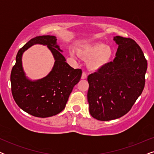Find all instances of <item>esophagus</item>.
<instances>
[{
    "label": "esophagus",
    "mask_w": 154,
    "mask_h": 154,
    "mask_svg": "<svg viewBox=\"0 0 154 154\" xmlns=\"http://www.w3.org/2000/svg\"><path fill=\"white\" fill-rule=\"evenodd\" d=\"M81 79H87V73H86L85 72H83V73H82Z\"/></svg>",
    "instance_id": "34e87169"
}]
</instances>
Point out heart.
Masks as SVG:
<instances>
[{
    "instance_id": "1",
    "label": "heart",
    "mask_w": 154,
    "mask_h": 154,
    "mask_svg": "<svg viewBox=\"0 0 154 154\" xmlns=\"http://www.w3.org/2000/svg\"><path fill=\"white\" fill-rule=\"evenodd\" d=\"M79 54L75 50H71V54L75 58H79L80 55L86 60H89V66L92 70H99L106 66L110 62L113 55L112 49L106 44L101 42L85 44L79 48Z\"/></svg>"
}]
</instances>
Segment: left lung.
Instances as JSON below:
<instances>
[{
    "label": "left lung",
    "mask_w": 154,
    "mask_h": 154,
    "mask_svg": "<svg viewBox=\"0 0 154 154\" xmlns=\"http://www.w3.org/2000/svg\"><path fill=\"white\" fill-rule=\"evenodd\" d=\"M113 40L119 45L114 60L88 76L90 113L102 121L129 112L145 85L147 61L141 48L129 38Z\"/></svg>",
    "instance_id": "obj_1"
}]
</instances>
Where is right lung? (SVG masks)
Listing matches in <instances>:
<instances>
[{
	"mask_svg": "<svg viewBox=\"0 0 154 154\" xmlns=\"http://www.w3.org/2000/svg\"><path fill=\"white\" fill-rule=\"evenodd\" d=\"M53 35H41L31 39L20 48L10 75L11 90L16 104L25 112L39 118L55 116L64 110L73 88L81 78L82 70L66 62ZM47 45L56 62L47 77L31 82L25 76L21 65L23 52L33 44Z\"/></svg>",
	"mask_w": 154,
	"mask_h": 154,
	"instance_id": "add662e5",
	"label": "right lung"
}]
</instances>
